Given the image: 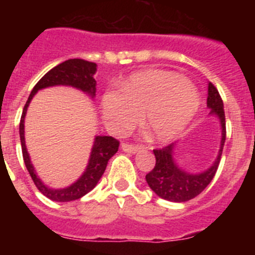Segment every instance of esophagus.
<instances>
[{"instance_id": "34e87169", "label": "esophagus", "mask_w": 255, "mask_h": 255, "mask_svg": "<svg viewBox=\"0 0 255 255\" xmlns=\"http://www.w3.org/2000/svg\"><path fill=\"white\" fill-rule=\"evenodd\" d=\"M124 152H128V153H136L139 150L138 145H132V144H128V143H123L121 145Z\"/></svg>"}]
</instances>
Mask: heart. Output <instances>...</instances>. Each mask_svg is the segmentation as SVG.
Here are the masks:
<instances>
[{"instance_id":"heart-1","label":"heart","mask_w":255,"mask_h":255,"mask_svg":"<svg viewBox=\"0 0 255 255\" xmlns=\"http://www.w3.org/2000/svg\"><path fill=\"white\" fill-rule=\"evenodd\" d=\"M200 106L197 88L184 76L148 70L130 76L120 91L102 97V117L107 129L124 134L140 121L158 141L172 140L185 130Z\"/></svg>"}]
</instances>
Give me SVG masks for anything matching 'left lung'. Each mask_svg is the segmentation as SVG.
<instances>
[{
  "label": "left lung",
  "mask_w": 255,
  "mask_h": 255,
  "mask_svg": "<svg viewBox=\"0 0 255 255\" xmlns=\"http://www.w3.org/2000/svg\"><path fill=\"white\" fill-rule=\"evenodd\" d=\"M207 107L211 110V115H216L221 124V144L218 150L217 158L215 159L211 167L199 173H191L181 168L175 161V145L170 144L162 149H154L153 153L155 155L154 168L149 173L145 175L149 188L155 194L162 199L170 200V202H188L197 195H199L209 182L215 177L217 172L218 164L222 155V149L226 140V121H225L224 102L220 93L212 83L208 84V97H207Z\"/></svg>",
  "instance_id": "1"
}]
</instances>
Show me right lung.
Masks as SVG:
<instances>
[{
    "mask_svg": "<svg viewBox=\"0 0 255 255\" xmlns=\"http://www.w3.org/2000/svg\"><path fill=\"white\" fill-rule=\"evenodd\" d=\"M97 71V64L89 62V61L82 60V58H71L62 64L57 65L53 69H51L43 78L33 88L28 101H26L24 110H22L21 119H20V141H21V150L24 163L26 166V170L30 173L31 179L34 181L38 190L43 195H46L48 199L55 200V202H71L79 198L84 197L88 194L94 186L98 184L100 179L105 172L107 163L112 155L119 150V140H116L112 136H102L98 135L94 139L93 148H92L89 162L85 168L84 173L79 177L74 184L64 189H52L44 185L42 180L37 176L34 167L30 162V157L25 147V138H24V120H25L26 110L30 103L31 98L34 97L40 89L48 87H56V85H67V87H74L76 89H80L88 96L94 98L96 96V80H94V74Z\"/></svg>",
    "mask_w": 255,
    "mask_h": 255,
    "instance_id": "1",
    "label": "right lung"
}]
</instances>
